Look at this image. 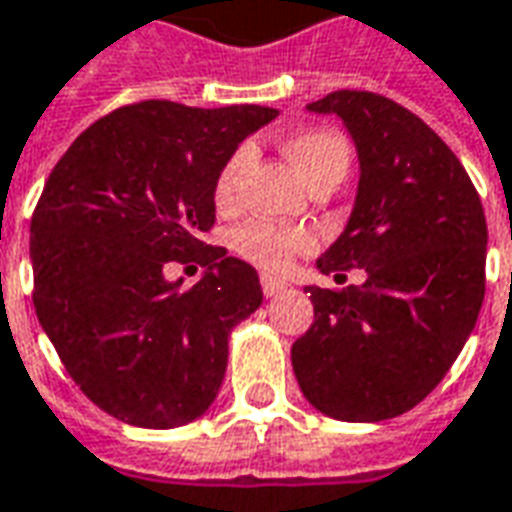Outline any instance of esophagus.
<instances>
[{"label":"esophagus","mask_w":512,"mask_h":512,"mask_svg":"<svg viewBox=\"0 0 512 512\" xmlns=\"http://www.w3.org/2000/svg\"><path fill=\"white\" fill-rule=\"evenodd\" d=\"M286 289L284 281H278V278H270V275H262V292L267 297H275V295H281Z\"/></svg>","instance_id":"esophagus-1"}]
</instances>
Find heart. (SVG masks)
I'll return each instance as SVG.
<instances>
[{
    "label": "heart",
    "instance_id": "b5f03b06",
    "mask_svg": "<svg viewBox=\"0 0 512 512\" xmlns=\"http://www.w3.org/2000/svg\"><path fill=\"white\" fill-rule=\"evenodd\" d=\"M284 151L306 184L317 181L320 176H328V173L344 176L347 162H350V148L344 143V137L331 129H303V132L289 134L284 140ZM248 159L250 148L242 146L223 162L215 179V204L220 209H231L237 204L239 181L248 168ZM303 248H308L306 231L273 226V223H262V220L245 223L234 234V250L239 256L253 267L273 275L284 273Z\"/></svg>",
    "mask_w": 512,
    "mask_h": 512
}]
</instances>
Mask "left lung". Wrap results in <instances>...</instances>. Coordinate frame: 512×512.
I'll return each instance as SVG.
<instances>
[{"mask_svg":"<svg viewBox=\"0 0 512 512\" xmlns=\"http://www.w3.org/2000/svg\"><path fill=\"white\" fill-rule=\"evenodd\" d=\"M306 110L336 115L358 154L353 212L317 270L361 267L366 281L306 286L314 325L292 344V369L325 416L383 422L436 389L474 331L485 212L460 159L397 101L336 90Z\"/></svg>","mask_w":512,"mask_h":512,"instance_id":"left-lung-1","label":"left lung"}]
</instances>
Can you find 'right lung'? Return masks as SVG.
Masks as SVG:
<instances>
[{
	"instance_id": "obj_1",
	"label": "right lung",
	"mask_w": 512,
	"mask_h": 512,
	"mask_svg": "<svg viewBox=\"0 0 512 512\" xmlns=\"http://www.w3.org/2000/svg\"><path fill=\"white\" fill-rule=\"evenodd\" d=\"M275 115L140 101L85 129L49 173L30 226L35 314L76 386L115 419L170 430L215 402L231 331L264 295L248 262L201 234L223 162ZM190 258L207 267L198 285L164 278L165 263Z\"/></svg>"
}]
</instances>
